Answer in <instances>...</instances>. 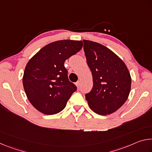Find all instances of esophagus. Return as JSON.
Returning <instances> with one entry per match:
<instances>
[{
    "label": "esophagus",
    "mask_w": 152,
    "mask_h": 152,
    "mask_svg": "<svg viewBox=\"0 0 152 152\" xmlns=\"http://www.w3.org/2000/svg\"><path fill=\"white\" fill-rule=\"evenodd\" d=\"M76 86H77V87H78V88H79V86H80V81L76 82Z\"/></svg>",
    "instance_id": "obj_1"
}]
</instances>
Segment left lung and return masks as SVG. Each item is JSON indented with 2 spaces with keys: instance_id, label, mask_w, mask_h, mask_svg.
<instances>
[{
  "instance_id": "1",
  "label": "left lung",
  "mask_w": 152,
  "mask_h": 152,
  "mask_svg": "<svg viewBox=\"0 0 152 152\" xmlns=\"http://www.w3.org/2000/svg\"><path fill=\"white\" fill-rule=\"evenodd\" d=\"M84 51L91 69L93 86L85 94L92 110L101 115H110L127 101L132 78L121 59L99 43L83 40Z\"/></svg>"
}]
</instances>
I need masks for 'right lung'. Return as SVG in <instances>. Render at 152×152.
Listing matches in <instances>:
<instances>
[{"mask_svg":"<svg viewBox=\"0 0 152 152\" xmlns=\"http://www.w3.org/2000/svg\"><path fill=\"white\" fill-rule=\"evenodd\" d=\"M83 45L82 41L60 40L38 51L25 67L23 84L29 102L45 115L61 111L76 86L69 81L65 61Z\"/></svg>","mask_w":152,"mask_h":152,"instance_id":"right-lung-1","label":"right lung"}]
</instances>
